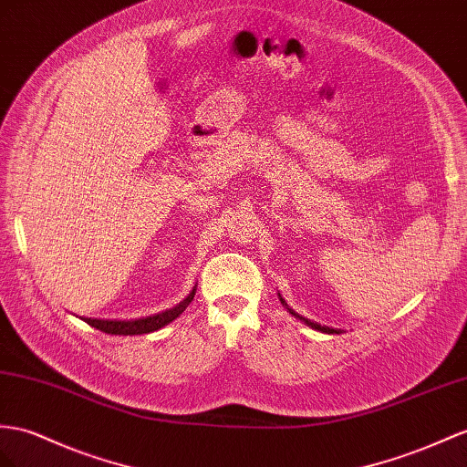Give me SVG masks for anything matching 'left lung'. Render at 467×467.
<instances>
[{"instance_id":"8db88e82","label":"left lung","mask_w":467,"mask_h":467,"mask_svg":"<svg viewBox=\"0 0 467 467\" xmlns=\"http://www.w3.org/2000/svg\"><path fill=\"white\" fill-rule=\"evenodd\" d=\"M280 302L285 306V302L282 300V296H280ZM285 309H288V312L294 316V317H300L302 321H304V324H307L309 327H314V329H317V331H324V333H339L337 329H333V327H327V326H319V324H314V321H309V319H306V317H302V316H297L296 312H294V309H290L288 306H285Z\"/></svg>"}]
</instances>
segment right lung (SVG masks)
Here are the masks:
<instances>
[{
	"label": "right lung",
	"instance_id": "obj_1",
	"mask_svg": "<svg viewBox=\"0 0 467 467\" xmlns=\"http://www.w3.org/2000/svg\"><path fill=\"white\" fill-rule=\"evenodd\" d=\"M193 297H195V288L191 290L185 300L179 302L175 307L165 309V312L150 316V317H141V319L122 321V319H90V317H87L85 321L92 327H97L104 333H110V336H141V333L158 331L163 326L171 324L175 317H179L185 312V307L193 302Z\"/></svg>",
	"mask_w": 467,
	"mask_h": 467
}]
</instances>
